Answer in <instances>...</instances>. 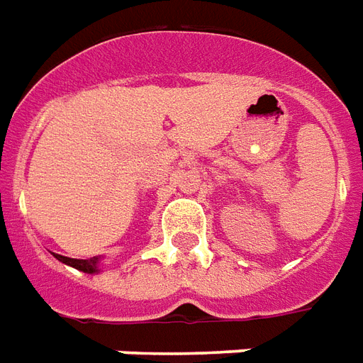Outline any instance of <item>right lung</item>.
Masks as SVG:
<instances>
[{"label": "right lung", "instance_id": "1", "mask_svg": "<svg viewBox=\"0 0 363 363\" xmlns=\"http://www.w3.org/2000/svg\"><path fill=\"white\" fill-rule=\"evenodd\" d=\"M55 259H59L60 262H65L68 267L76 268V270H82L85 274H99L101 272V261L102 257H91V259H70V257H62L52 253Z\"/></svg>", "mask_w": 363, "mask_h": 363}]
</instances>
